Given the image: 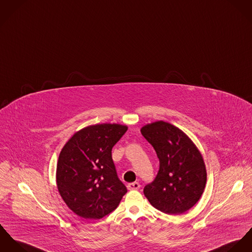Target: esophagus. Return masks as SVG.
<instances>
[{"label": "esophagus", "mask_w": 252, "mask_h": 252, "mask_svg": "<svg viewBox=\"0 0 252 252\" xmlns=\"http://www.w3.org/2000/svg\"><path fill=\"white\" fill-rule=\"evenodd\" d=\"M127 189H128L129 190H135V189H139V183H136V182H135V183H131V184H128V185H127Z\"/></svg>", "instance_id": "obj_1"}]
</instances>
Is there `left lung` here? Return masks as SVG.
Instances as JSON below:
<instances>
[{
    "mask_svg": "<svg viewBox=\"0 0 252 252\" xmlns=\"http://www.w3.org/2000/svg\"><path fill=\"white\" fill-rule=\"evenodd\" d=\"M159 159L155 181L144 188L152 206L167 215H181L192 208L203 194L207 171L202 154L179 127L158 121L140 129Z\"/></svg>",
    "mask_w": 252,
    "mask_h": 252,
    "instance_id": "1",
    "label": "left lung"
}]
</instances>
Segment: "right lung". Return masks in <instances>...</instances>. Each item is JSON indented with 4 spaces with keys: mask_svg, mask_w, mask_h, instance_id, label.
Instances as JSON below:
<instances>
[{
    "mask_svg": "<svg viewBox=\"0 0 252 252\" xmlns=\"http://www.w3.org/2000/svg\"><path fill=\"white\" fill-rule=\"evenodd\" d=\"M126 130L127 126L120 124L89 126L63 147L57 163V188L66 206L80 218L102 219L126 193L111 153Z\"/></svg>",
    "mask_w": 252,
    "mask_h": 252,
    "instance_id": "add662e5",
    "label": "right lung"
}]
</instances>
